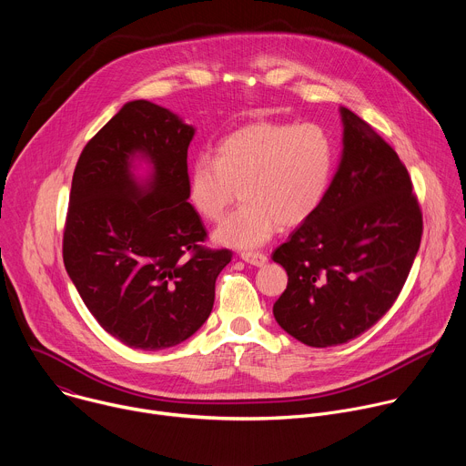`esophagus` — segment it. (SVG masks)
Masks as SVG:
<instances>
[{
	"label": "esophagus",
	"mask_w": 466,
	"mask_h": 466,
	"mask_svg": "<svg viewBox=\"0 0 466 466\" xmlns=\"http://www.w3.org/2000/svg\"><path fill=\"white\" fill-rule=\"evenodd\" d=\"M241 259L250 265H256V268H261V265H265V261H268V256L258 250H243Z\"/></svg>",
	"instance_id": "1"
}]
</instances>
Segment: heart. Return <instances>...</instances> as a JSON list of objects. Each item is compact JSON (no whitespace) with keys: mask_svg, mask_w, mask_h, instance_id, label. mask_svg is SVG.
Wrapping results in <instances>:
<instances>
[{"mask_svg":"<svg viewBox=\"0 0 466 466\" xmlns=\"http://www.w3.org/2000/svg\"><path fill=\"white\" fill-rule=\"evenodd\" d=\"M334 171V147L313 123L258 121L225 137L216 157L198 155L186 178L195 214L218 223L234 203L241 207L216 230L218 243L256 248L282 227L304 223L320 205Z\"/></svg>","mask_w":466,"mask_h":466,"instance_id":"1","label":"heart"}]
</instances>
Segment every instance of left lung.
Wrapping results in <instances>:
<instances>
[{"instance_id": "1", "label": "left lung", "mask_w": 466, "mask_h": 466, "mask_svg": "<svg viewBox=\"0 0 466 466\" xmlns=\"http://www.w3.org/2000/svg\"><path fill=\"white\" fill-rule=\"evenodd\" d=\"M343 158L319 208L273 259L288 288L277 322L308 347L343 345L374 326L400 295L422 238V210L394 149L352 110Z\"/></svg>"}]
</instances>
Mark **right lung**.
Returning <instances> with one entry per match:
<instances>
[{
	"label": "right lung",
	"mask_w": 466,
	"mask_h": 466,
	"mask_svg": "<svg viewBox=\"0 0 466 466\" xmlns=\"http://www.w3.org/2000/svg\"><path fill=\"white\" fill-rule=\"evenodd\" d=\"M193 127L149 101L127 103L85 146L72 180L62 258L83 302L123 345L162 350L208 319L216 280L232 259L205 245L187 203ZM144 152L154 177L140 185L129 160Z\"/></svg>",
	"instance_id": "1"
}]
</instances>
